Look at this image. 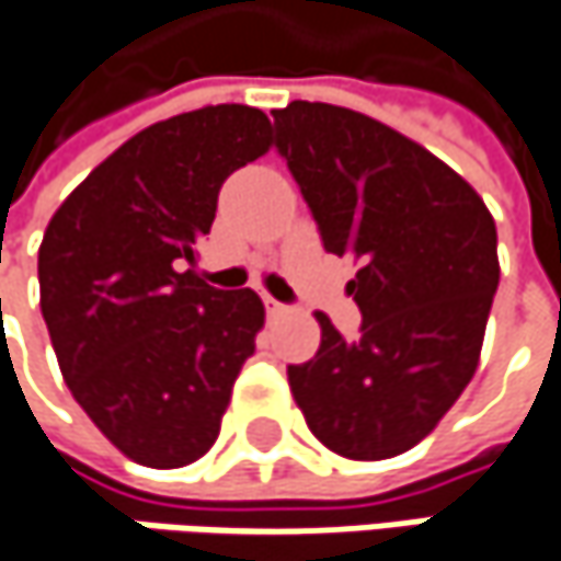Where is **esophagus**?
<instances>
[{"instance_id": "obj_1", "label": "esophagus", "mask_w": 561, "mask_h": 561, "mask_svg": "<svg viewBox=\"0 0 561 561\" xmlns=\"http://www.w3.org/2000/svg\"><path fill=\"white\" fill-rule=\"evenodd\" d=\"M261 300H264V309H267V312H284V302L274 300L271 294H261Z\"/></svg>"}]
</instances>
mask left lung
I'll return each mask as SVG.
<instances>
[{
  "label": "left lung",
  "mask_w": 561,
  "mask_h": 561,
  "mask_svg": "<svg viewBox=\"0 0 561 561\" xmlns=\"http://www.w3.org/2000/svg\"><path fill=\"white\" fill-rule=\"evenodd\" d=\"M274 146L300 184L325 252L354 259L364 322L322 344L287 380L309 431L347 460L405 454L472 380L492 297L499 232L489 207L424 146L322 101L274 111Z\"/></svg>",
  "instance_id": "8db88e82"
}]
</instances>
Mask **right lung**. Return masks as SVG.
I'll return each mask as SVG.
<instances>
[{"label": "right lung", "mask_w": 561, "mask_h": 561, "mask_svg": "<svg viewBox=\"0 0 561 561\" xmlns=\"http://www.w3.org/2000/svg\"><path fill=\"white\" fill-rule=\"evenodd\" d=\"M264 111L207 104L111 152L44 232L41 312L62 380L130 460L179 469L217 434L264 325L259 294L217 290L191 264L222 181L271 146Z\"/></svg>", "instance_id": "obj_1"}]
</instances>
